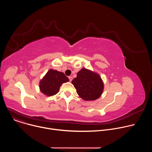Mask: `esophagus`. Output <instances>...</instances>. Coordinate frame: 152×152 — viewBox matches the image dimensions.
I'll use <instances>...</instances> for the list:
<instances>
[{"mask_svg":"<svg viewBox=\"0 0 152 152\" xmlns=\"http://www.w3.org/2000/svg\"><path fill=\"white\" fill-rule=\"evenodd\" d=\"M69 79H70V81L72 82V80H73V77H72V76H69Z\"/></svg>","mask_w":152,"mask_h":152,"instance_id":"esophagus-1","label":"esophagus"}]
</instances>
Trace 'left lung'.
Masks as SVG:
<instances>
[{"mask_svg": "<svg viewBox=\"0 0 152 152\" xmlns=\"http://www.w3.org/2000/svg\"><path fill=\"white\" fill-rule=\"evenodd\" d=\"M72 83L79 96L85 101L96 100L103 92L104 83L100 76L87 69L79 71Z\"/></svg>", "mask_w": 152, "mask_h": 152, "instance_id": "1", "label": "left lung"}]
</instances>
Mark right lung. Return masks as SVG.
<instances>
[{
    "label": "right lung",
    "instance_id": "add662e5",
    "mask_svg": "<svg viewBox=\"0 0 152 152\" xmlns=\"http://www.w3.org/2000/svg\"><path fill=\"white\" fill-rule=\"evenodd\" d=\"M69 81L64 73L50 69L39 81L40 91L46 96H52L58 93L60 86Z\"/></svg>",
    "mask_w": 152,
    "mask_h": 152
}]
</instances>
